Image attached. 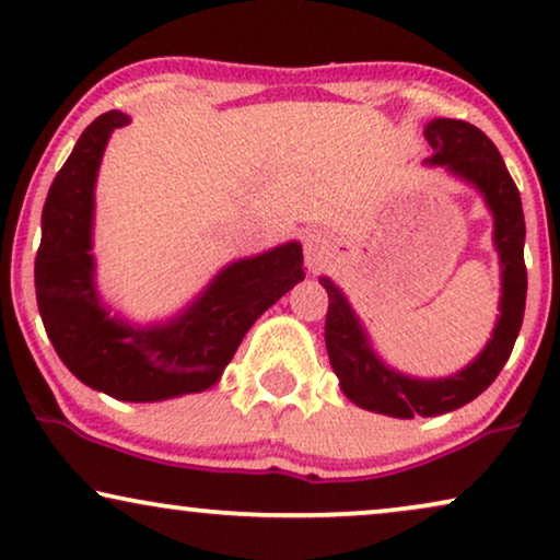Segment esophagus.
Masks as SVG:
<instances>
[{
  "instance_id": "obj_1",
  "label": "esophagus",
  "mask_w": 560,
  "mask_h": 560,
  "mask_svg": "<svg viewBox=\"0 0 560 560\" xmlns=\"http://www.w3.org/2000/svg\"><path fill=\"white\" fill-rule=\"evenodd\" d=\"M303 252H305V262L313 270V267L324 265L328 255H331V240L324 232H318V229H311V232H305L303 236Z\"/></svg>"
}]
</instances>
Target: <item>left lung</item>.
Listing matches in <instances>:
<instances>
[{
  "label": "left lung",
  "mask_w": 560,
  "mask_h": 560,
  "mask_svg": "<svg viewBox=\"0 0 560 560\" xmlns=\"http://www.w3.org/2000/svg\"><path fill=\"white\" fill-rule=\"evenodd\" d=\"M423 135L433 148L425 163L443 165L451 175L477 188L492 211L494 247L502 267L500 316L492 339L471 364L448 377L420 380L382 362L347 295L331 278H320L328 293L326 349L343 395L359 408L393 418L443 416L485 393L512 354L527 295L523 201L500 150L481 129L462 119H431Z\"/></svg>",
  "instance_id": "left-lung-1"
}]
</instances>
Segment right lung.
<instances>
[{
	"instance_id": "right-lung-1",
	"label": "right lung",
	"mask_w": 560,
	"mask_h": 560,
	"mask_svg": "<svg viewBox=\"0 0 560 560\" xmlns=\"http://www.w3.org/2000/svg\"><path fill=\"white\" fill-rule=\"evenodd\" d=\"M129 125L106 112L83 129L43 206L35 295L60 362L83 385L125 402H158L213 387L262 313L305 278L301 242L236 259L165 324L135 326L96 290L94 188L106 142Z\"/></svg>"
}]
</instances>
